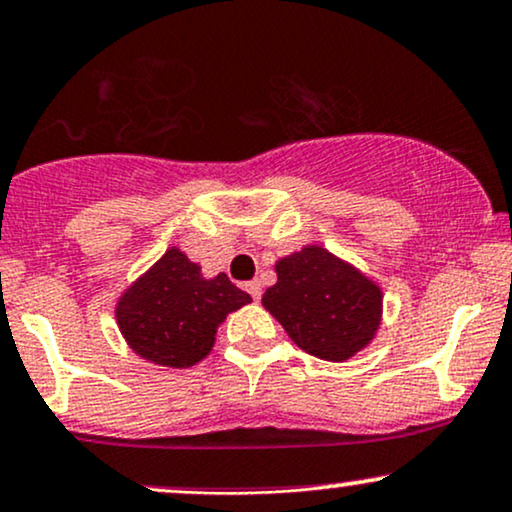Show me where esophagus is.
<instances>
[{
    "instance_id": "esophagus-1",
    "label": "esophagus",
    "mask_w": 512,
    "mask_h": 512,
    "mask_svg": "<svg viewBox=\"0 0 512 512\" xmlns=\"http://www.w3.org/2000/svg\"><path fill=\"white\" fill-rule=\"evenodd\" d=\"M245 288H248V293L252 295V300H260L262 298V283L260 281L245 283Z\"/></svg>"
}]
</instances>
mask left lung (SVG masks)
<instances>
[{
	"label": "left lung",
	"mask_w": 512,
	"mask_h": 512,
	"mask_svg": "<svg viewBox=\"0 0 512 512\" xmlns=\"http://www.w3.org/2000/svg\"><path fill=\"white\" fill-rule=\"evenodd\" d=\"M274 269L262 305L300 350L346 362L374 341L384 293L360 269L315 243L281 257Z\"/></svg>",
	"instance_id": "8db88e82"
}]
</instances>
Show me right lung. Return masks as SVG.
<instances>
[{
    "label": "right lung",
    "mask_w": 512,
    "mask_h": 512,
    "mask_svg": "<svg viewBox=\"0 0 512 512\" xmlns=\"http://www.w3.org/2000/svg\"><path fill=\"white\" fill-rule=\"evenodd\" d=\"M250 300L224 272L205 279L200 264L169 248L119 295L114 315L135 355L159 367L186 369L205 360L219 324Z\"/></svg>",
    "instance_id": "obj_1"
}]
</instances>
